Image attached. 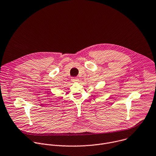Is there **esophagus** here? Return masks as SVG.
Masks as SVG:
<instances>
[{
    "label": "esophagus",
    "mask_w": 156,
    "mask_h": 156,
    "mask_svg": "<svg viewBox=\"0 0 156 156\" xmlns=\"http://www.w3.org/2000/svg\"><path fill=\"white\" fill-rule=\"evenodd\" d=\"M78 78L77 77H73V78H72V81L73 82H76V81H78Z\"/></svg>",
    "instance_id": "esophagus-1"
}]
</instances>
